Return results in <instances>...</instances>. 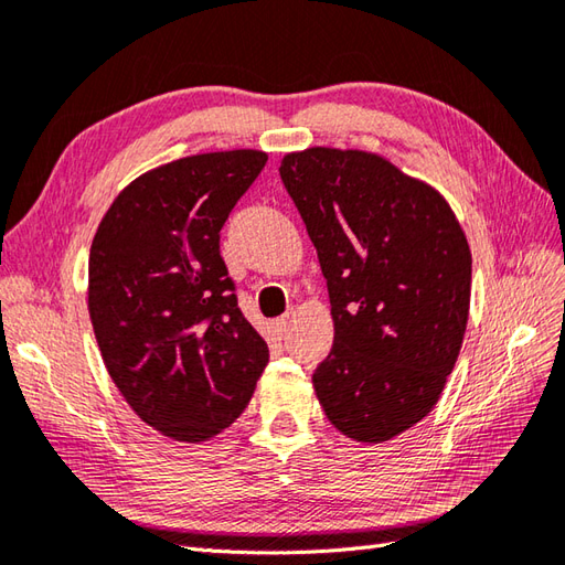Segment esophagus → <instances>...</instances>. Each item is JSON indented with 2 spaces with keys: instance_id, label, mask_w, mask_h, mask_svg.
Masks as SVG:
<instances>
[{
  "instance_id": "esophagus-1",
  "label": "esophagus",
  "mask_w": 565,
  "mask_h": 565,
  "mask_svg": "<svg viewBox=\"0 0 565 565\" xmlns=\"http://www.w3.org/2000/svg\"><path fill=\"white\" fill-rule=\"evenodd\" d=\"M273 326H275V331H278L280 335L287 331V326H290V315H285V317H280V319H275L273 321Z\"/></svg>"
}]
</instances>
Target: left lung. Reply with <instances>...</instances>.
Returning a JSON list of instances; mask_svg holds the SVG:
<instances>
[{
    "mask_svg": "<svg viewBox=\"0 0 565 565\" xmlns=\"http://www.w3.org/2000/svg\"><path fill=\"white\" fill-rule=\"evenodd\" d=\"M280 179L329 287L333 348L319 404L358 443L423 420L455 370L469 319L471 254L445 198L358 149L287 154Z\"/></svg>",
    "mask_w": 565,
    "mask_h": 565,
    "instance_id": "1",
    "label": "left lung"
}]
</instances>
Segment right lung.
<instances>
[{
  "instance_id": "add662e5",
  "label": "right lung",
  "mask_w": 565,
  "mask_h": 565,
  "mask_svg": "<svg viewBox=\"0 0 565 565\" xmlns=\"http://www.w3.org/2000/svg\"><path fill=\"white\" fill-rule=\"evenodd\" d=\"M266 161L234 149L147 171L94 236L89 315L106 370L137 416L183 443L230 428L268 365L220 256V230Z\"/></svg>"
}]
</instances>
